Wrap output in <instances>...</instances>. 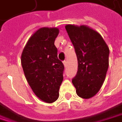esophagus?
<instances>
[{
  "mask_svg": "<svg viewBox=\"0 0 122 122\" xmlns=\"http://www.w3.org/2000/svg\"><path fill=\"white\" fill-rule=\"evenodd\" d=\"M63 65H64V66H65V68H66L67 67V61H64L63 62Z\"/></svg>",
  "mask_w": 122,
  "mask_h": 122,
  "instance_id": "obj_1",
  "label": "esophagus"
}]
</instances>
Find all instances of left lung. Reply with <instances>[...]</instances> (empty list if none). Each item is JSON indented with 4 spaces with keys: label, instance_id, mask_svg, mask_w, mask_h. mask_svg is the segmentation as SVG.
Returning <instances> with one entry per match:
<instances>
[{
    "label": "left lung",
    "instance_id": "8db88e82",
    "mask_svg": "<svg viewBox=\"0 0 122 122\" xmlns=\"http://www.w3.org/2000/svg\"><path fill=\"white\" fill-rule=\"evenodd\" d=\"M65 28L77 58V72L72 82L77 94L90 98L97 94L109 66V47L101 34L87 26L67 24Z\"/></svg>",
    "mask_w": 122,
    "mask_h": 122
}]
</instances>
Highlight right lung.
Segmentation results:
<instances>
[{"mask_svg":"<svg viewBox=\"0 0 122 122\" xmlns=\"http://www.w3.org/2000/svg\"><path fill=\"white\" fill-rule=\"evenodd\" d=\"M59 33L58 28H39L28 39L21 56L28 84L36 96L47 103L58 99L63 80L64 66L54 45Z\"/></svg>","mask_w":122,"mask_h":122,"instance_id":"1","label":"right lung"}]
</instances>
